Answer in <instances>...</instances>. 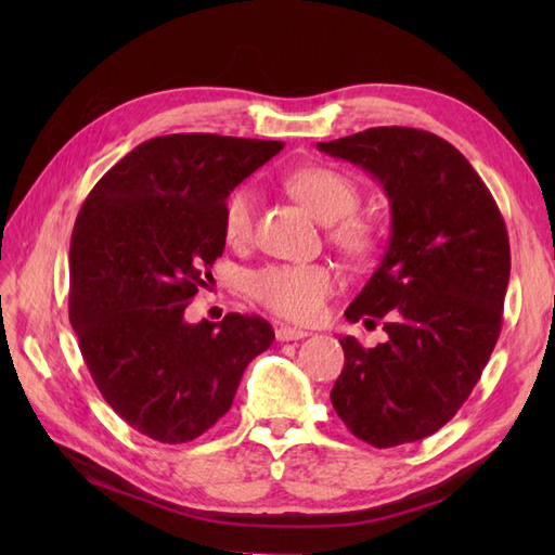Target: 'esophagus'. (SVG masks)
<instances>
[{
  "instance_id": "1",
  "label": "esophagus",
  "mask_w": 555,
  "mask_h": 555,
  "mask_svg": "<svg viewBox=\"0 0 555 555\" xmlns=\"http://www.w3.org/2000/svg\"><path fill=\"white\" fill-rule=\"evenodd\" d=\"M305 336H308V332H302V328H293V326H279L276 328L279 340H300Z\"/></svg>"
}]
</instances>
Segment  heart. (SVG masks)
<instances>
[{
  "mask_svg": "<svg viewBox=\"0 0 555 555\" xmlns=\"http://www.w3.org/2000/svg\"><path fill=\"white\" fill-rule=\"evenodd\" d=\"M291 193L326 223L344 218L332 231V241L352 257L372 250L374 235L367 221L348 217L360 205V191L350 176L328 167H308L288 179ZM255 195L250 188H235L223 205V235L231 245H241L253 233ZM334 274L324 264H269L250 276V296L279 317L308 322L322 310L334 293Z\"/></svg>",
  "mask_w": 555,
  "mask_h": 555,
  "instance_id": "1",
  "label": "heart"
}]
</instances>
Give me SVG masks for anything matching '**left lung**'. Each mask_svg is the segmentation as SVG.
I'll use <instances>...</instances> for the list:
<instances>
[{
	"label": "left lung",
	"mask_w": 555,
	"mask_h": 555,
	"mask_svg": "<svg viewBox=\"0 0 555 555\" xmlns=\"http://www.w3.org/2000/svg\"><path fill=\"white\" fill-rule=\"evenodd\" d=\"M358 164L391 203V241L346 317L386 344L338 338L336 415L374 448L427 439L473 393L496 346L511 279V243L496 199L448 140L379 126L317 145Z\"/></svg>",
	"instance_id": "8db88e82"
}]
</instances>
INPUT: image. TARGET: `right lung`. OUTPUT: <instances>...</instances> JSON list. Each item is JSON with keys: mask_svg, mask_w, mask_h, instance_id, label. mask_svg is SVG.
<instances>
[{"mask_svg": "<svg viewBox=\"0 0 555 555\" xmlns=\"http://www.w3.org/2000/svg\"><path fill=\"white\" fill-rule=\"evenodd\" d=\"M284 150L279 140L173 133L116 162L82 203L68 250V317L104 400L162 443L227 415L241 376L274 340L257 314L188 324L221 257L231 191Z\"/></svg>", "mask_w": 555, "mask_h": 555, "instance_id": "obj_1", "label": "right lung"}]
</instances>
